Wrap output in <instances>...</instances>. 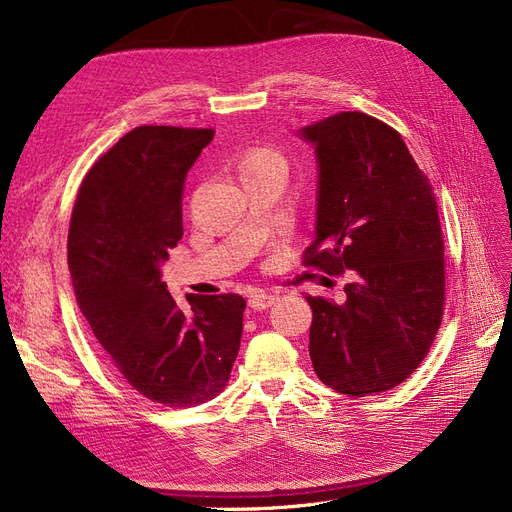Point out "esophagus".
Returning <instances> with one entry per match:
<instances>
[{
    "label": "esophagus",
    "mask_w": 512,
    "mask_h": 512,
    "mask_svg": "<svg viewBox=\"0 0 512 512\" xmlns=\"http://www.w3.org/2000/svg\"><path fill=\"white\" fill-rule=\"evenodd\" d=\"M275 301H277L275 294H267V292H262V290H254L250 294V299H247V303H250V307L256 309V312H260V309L271 307Z\"/></svg>",
    "instance_id": "1"
}]
</instances>
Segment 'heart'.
I'll return each instance as SVG.
<instances>
[{"label": "heart", "mask_w": 512, "mask_h": 512, "mask_svg": "<svg viewBox=\"0 0 512 512\" xmlns=\"http://www.w3.org/2000/svg\"><path fill=\"white\" fill-rule=\"evenodd\" d=\"M245 168H269V170H280V173L286 175V158L277 149L256 147L245 153L241 170Z\"/></svg>", "instance_id": "1"}]
</instances>
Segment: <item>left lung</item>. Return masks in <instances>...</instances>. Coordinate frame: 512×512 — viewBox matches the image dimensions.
I'll use <instances>...</instances> for the list:
<instances>
[{
	"label": "left lung",
	"instance_id": "left-lung-1",
	"mask_svg": "<svg viewBox=\"0 0 512 512\" xmlns=\"http://www.w3.org/2000/svg\"><path fill=\"white\" fill-rule=\"evenodd\" d=\"M320 166L316 239L303 265L354 271L346 301L305 297L318 378L365 397L401 384L423 363L444 314V239L436 194L384 121L352 111L301 130Z\"/></svg>",
	"mask_w": 512,
	"mask_h": 512
}]
</instances>
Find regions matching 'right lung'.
<instances>
[{
	"mask_svg": "<svg viewBox=\"0 0 512 512\" xmlns=\"http://www.w3.org/2000/svg\"><path fill=\"white\" fill-rule=\"evenodd\" d=\"M213 134L141 126L121 136L85 175L68 232L74 294L98 344L134 391L168 408L220 395L241 344V294H188L185 309L160 280L183 237L185 173Z\"/></svg>",
	"mask_w": 512,
	"mask_h": 512,
	"instance_id": "1",
	"label": "right lung"
}]
</instances>
